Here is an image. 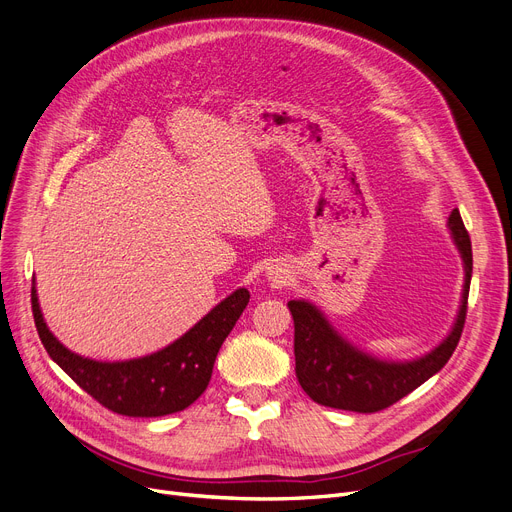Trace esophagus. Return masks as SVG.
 Masks as SVG:
<instances>
[{
	"label": "esophagus",
	"instance_id": "obj_1",
	"mask_svg": "<svg viewBox=\"0 0 512 512\" xmlns=\"http://www.w3.org/2000/svg\"><path fill=\"white\" fill-rule=\"evenodd\" d=\"M274 282H276V284H280V282H284V280H282V276H276V278H274Z\"/></svg>",
	"mask_w": 512,
	"mask_h": 512
}]
</instances>
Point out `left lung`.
Returning a JSON list of instances; mask_svg holds the SVG:
<instances>
[{
  "label": "left lung",
  "instance_id": "obj_1",
  "mask_svg": "<svg viewBox=\"0 0 512 512\" xmlns=\"http://www.w3.org/2000/svg\"><path fill=\"white\" fill-rule=\"evenodd\" d=\"M448 226L464 259L462 305L450 337L425 358L406 364L376 360L343 341L314 305L288 301L295 324V372L299 385L316 404L362 414L381 412L448 364L464 328L473 274L471 236L458 209L452 211Z\"/></svg>",
  "mask_w": 512,
  "mask_h": 512
}]
</instances>
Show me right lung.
<instances>
[{"label":"right lung","mask_w":512,"mask_h":512,"mask_svg":"<svg viewBox=\"0 0 512 512\" xmlns=\"http://www.w3.org/2000/svg\"><path fill=\"white\" fill-rule=\"evenodd\" d=\"M249 299L247 288H238L169 347L140 360L108 364L81 358L56 341L43 322L35 286H31L35 328L50 358L98 404L133 418L182 412L203 395L211 381L217 351Z\"/></svg>","instance_id":"add662e5"}]
</instances>
